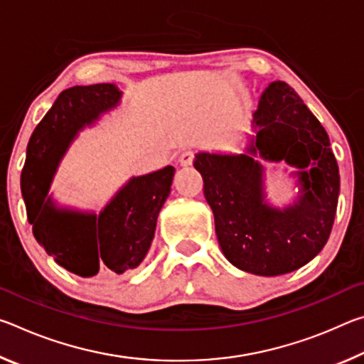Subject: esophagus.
I'll list each match as a JSON object with an SVG mask.
<instances>
[{"mask_svg":"<svg viewBox=\"0 0 364 364\" xmlns=\"http://www.w3.org/2000/svg\"><path fill=\"white\" fill-rule=\"evenodd\" d=\"M193 162H194V152L193 151L181 152L180 164L183 165V167H189V165H193Z\"/></svg>","mask_w":364,"mask_h":364,"instance_id":"1","label":"esophagus"}]
</instances>
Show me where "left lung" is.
I'll use <instances>...</instances> for the list:
<instances>
[{
    "mask_svg": "<svg viewBox=\"0 0 364 364\" xmlns=\"http://www.w3.org/2000/svg\"><path fill=\"white\" fill-rule=\"evenodd\" d=\"M254 122L258 132L249 152L301 170L297 204L284 210L264 204L262 165L247 154L200 152L194 167L204 178V196L228 260L247 273L286 274L328 242L341 188L338 165L328 133L286 82L264 90Z\"/></svg>",
    "mask_w": 364,
    "mask_h": 364,
    "instance_id": "1",
    "label": "left lung"
}]
</instances>
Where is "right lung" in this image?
<instances>
[{"label":"right lung","mask_w":364,"mask_h":364,"mask_svg":"<svg viewBox=\"0 0 364 364\" xmlns=\"http://www.w3.org/2000/svg\"><path fill=\"white\" fill-rule=\"evenodd\" d=\"M119 100L120 91L110 83L64 90L36 125L21 175L35 239L56 263L82 278L122 274L143 262L175 175L173 167H165L133 178L100 217L58 210L46 197L59 160L77 132L117 106Z\"/></svg>","instance_id":"right-lung-1"}]
</instances>
